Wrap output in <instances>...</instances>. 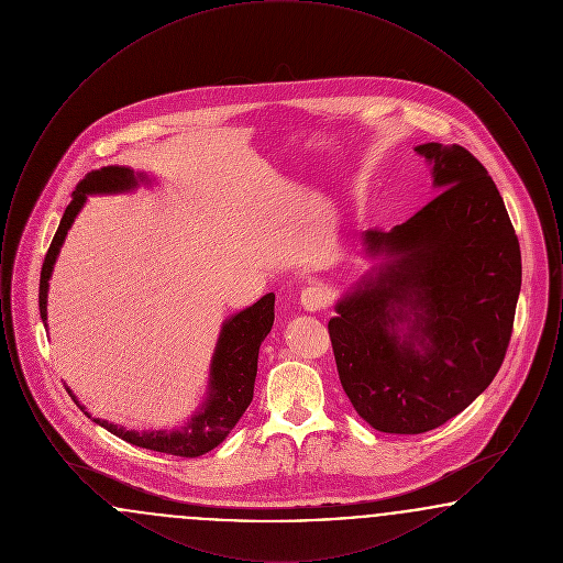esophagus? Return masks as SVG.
Instances as JSON below:
<instances>
[{
    "mask_svg": "<svg viewBox=\"0 0 563 563\" xmlns=\"http://www.w3.org/2000/svg\"><path fill=\"white\" fill-rule=\"evenodd\" d=\"M329 303V297L322 291L321 287L317 285H310L301 291V306L308 310V312H321L327 308Z\"/></svg>",
    "mask_w": 563,
    "mask_h": 563,
    "instance_id": "1",
    "label": "esophagus"
}]
</instances>
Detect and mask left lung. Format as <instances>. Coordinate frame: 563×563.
Returning a JSON list of instances; mask_svg holds the SVG:
<instances>
[{
  "label": "left lung",
  "instance_id": "8db88e82",
  "mask_svg": "<svg viewBox=\"0 0 563 563\" xmlns=\"http://www.w3.org/2000/svg\"><path fill=\"white\" fill-rule=\"evenodd\" d=\"M437 196L361 244L379 266L335 303L329 338L344 393L382 432L452 420L498 374L521 289V251L503 196L471 152L424 143Z\"/></svg>",
  "mask_w": 563,
  "mask_h": 563
}]
</instances>
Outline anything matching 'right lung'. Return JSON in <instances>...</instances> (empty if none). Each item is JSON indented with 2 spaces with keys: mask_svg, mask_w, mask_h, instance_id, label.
<instances>
[{
  "mask_svg": "<svg viewBox=\"0 0 563 563\" xmlns=\"http://www.w3.org/2000/svg\"><path fill=\"white\" fill-rule=\"evenodd\" d=\"M141 184H152V181L147 175L134 173L129 166H106L101 170L88 173L78 184L74 198L67 205L63 219L58 223V230L44 257V266L40 274V317L44 321V327L48 321L46 303H48V280L53 276L54 262L86 198L92 194L131 191L139 188ZM272 322H274V294L264 295L260 301H255L253 306L244 308L242 312L223 322L217 346H214L213 361H211L207 399L181 430H173V432L126 430L124 427L111 424L108 420L92 418L69 388L67 393L81 411L88 418H92V422H97L99 427L133 443L136 448H145L162 454L181 455V457L207 454L230 434V430L236 427L242 413L253 401L260 346L266 340Z\"/></svg>",
  "mask_w": 563,
  "mask_h": 563,
  "instance_id": "right-lung-1",
  "label": "right lung"
}]
</instances>
